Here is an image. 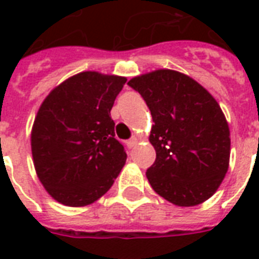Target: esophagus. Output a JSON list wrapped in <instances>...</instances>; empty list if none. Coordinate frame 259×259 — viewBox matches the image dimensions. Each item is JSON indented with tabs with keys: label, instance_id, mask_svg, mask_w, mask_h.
<instances>
[{
	"label": "esophagus",
	"instance_id": "esophagus-1",
	"mask_svg": "<svg viewBox=\"0 0 259 259\" xmlns=\"http://www.w3.org/2000/svg\"><path fill=\"white\" fill-rule=\"evenodd\" d=\"M137 142H138L137 138L133 137V138H130L129 141L126 142V145H127V148H130V149H132V148H134V146L137 145Z\"/></svg>",
	"mask_w": 259,
	"mask_h": 259
}]
</instances>
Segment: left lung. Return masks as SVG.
Returning <instances> with one entry per match:
<instances>
[{"label": "left lung", "mask_w": 259, "mask_h": 259, "mask_svg": "<svg viewBox=\"0 0 259 259\" xmlns=\"http://www.w3.org/2000/svg\"><path fill=\"white\" fill-rule=\"evenodd\" d=\"M141 94L154 125L152 188L173 204L192 207L217 192L230 161L229 123L215 98L187 75L157 70L127 83Z\"/></svg>", "instance_id": "left-lung-1"}]
</instances>
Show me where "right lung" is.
I'll return each instance as SVG.
<instances>
[{
	"mask_svg": "<svg viewBox=\"0 0 259 259\" xmlns=\"http://www.w3.org/2000/svg\"><path fill=\"white\" fill-rule=\"evenodd\" d=\"M126 78L86 71L55 87L34 118L30 146L37 177L55 200L89 205L126 162L110 110Z\"/></svg>",
	"mask_w": 259,
	"mask_h": 259,
	"instance_id": "right-lung-1",
	"label": "right lung"
}]
</instances>
